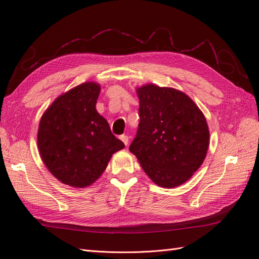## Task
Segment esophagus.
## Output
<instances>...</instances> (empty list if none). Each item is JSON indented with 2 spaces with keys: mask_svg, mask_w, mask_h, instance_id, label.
<instances>
[{
  "mask_svg": "<svg viewBox=\"0 0 259 259\" xmlns=\"http://www.w3.org/2000/svg\"><path fill=\"white\" fill-rule=\"evenodd\" d=\"M120 139L124 143L125 146L128 145V136H127V135H121V136H120Z\"/></svg>",
  "mask_w": 259,
  "mask_h": 259,
  "instance_id": "34e87169",
  "label": "esophagus"
}]
</instances>
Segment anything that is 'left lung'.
<instances>
[{
	"instance_id": "8db88e82",
	"label": "left lung",
	"mask_w": 259,
	"mask_h": 259,
	"mask_svg": "<svg viewBox=\"0 0 259 259\" xmlns=\"http://www.w3.org/2000/svg\"><path fill=\"white\" fill-rule=\"evenodd\" d=\"M139 117L130 151L153 183L174 188L204 161L209 132L204 115L185 93L148 84L137 89Z\"/></svg>"
}]
</instances>
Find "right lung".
Listing matches in <instances>:
<instances>
[{
  "instance_id": "right-lung-1",
  "label": "right lung",
  "mask_w": 259,
  "mask_h": 259,
  "mask_svg": "<svg viewBox=\"0 0 259 259\" xmlns=\"http://www.w3.org/2000/svg\"><path fill=\"white\" fill-rule=\"evenodd\" d=\"M100 85L86 82L62 94L41 117L37 146L51 173L66 185L84 188L124 148L96 110Z\"/></svg>"
}]
</instances>
